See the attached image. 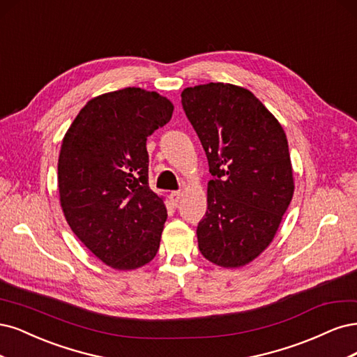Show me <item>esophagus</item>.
Wrapping results in <instances>:
<instances>
[{"mask_svg":"<svg viewBox=\"0 0 357 357\" xmlns=\"http://www.w3.org/2000/svg\"><path fill=\"white\" fill-rule=\"evenodd\" d=\"M181 197H182V192L181 191H174V192H170L169 200H170L172 204L176 206L179 203V200H181Z\"/></svg>","mask_w":357,"mask_h":357,"instance_id":"esophagus-1","label":"esophagus"}]
</instances>
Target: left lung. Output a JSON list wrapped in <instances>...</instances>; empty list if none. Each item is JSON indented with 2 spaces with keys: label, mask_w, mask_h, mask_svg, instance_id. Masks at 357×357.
<instances>
[{
  "label": "left lung",
  "mask_w": 357,
  "mask_h": 357,
  "mask_svg": "<svg viewBox=\"0 0 357 357\" xmlns=\"http://www.w3.org/2000/svg\"><path fill=\"white\" fill-rule=\"evenodd\" d=\"M182 107L209 162L208 211L199 222L202 255L224 268L243 267L268 248L294 195L284 130L240 86L183 89Z\"/></svg>",
  "instance_id": "left-lung-1"
}]
</instances>
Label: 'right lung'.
Masks as SVG:
<instances>
[{"instance_id":"obj_1","label":"right lung","mask_w":357,"mask_h":357,"mask_svg":"<svg viewBox=\"0 0 357 357\" xmlns=\"http://www.w3.org/2000/svg\"><path fill=\"white\" fill-rule=\"evenodd\" d=\"M172 112L157 91L126 87L90 99L63 136L57 187L65 220L111 268H139L158 250L167 211L148 185L146 137Z\"/></svg>"}]
</instances>
